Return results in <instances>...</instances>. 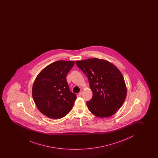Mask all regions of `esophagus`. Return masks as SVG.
Segmentation results:
<instances>
[{"label": "esophagus", "mask_w": 158, "mask_h": 158, "mask_svg": "<svg viewBox=\"0 0 158 158\" xmlns=\"http://www.w3.org/2000/svg\"><path fill=\"white\" fill-rule=\"evenodd\" d=\"M82 92H83V91H82V90H81V91H80V92H79V93L78 94V95H79V96H81L82 95Z\"/></svg>", "instance_id": "1"}]
</instances>
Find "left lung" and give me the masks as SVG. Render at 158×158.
I'll return each instance as SVG.
<instances>
[{
  "mask_svg": "<svg viewBox=\"0 0 158 158\" xmlns=\"http://www.w3.org/2000/svg\"><path fill=\"white\" fill-rule=\"evenodd\" d=\"M77 66L87 76L93 93L86 102L90 112L101 117L111 116L126 99L127 87L119 69L105 60L92 58L76 61Z\"/></svg>",
  "mask_w": 158,
  "mask_h": 158,
  "instance_id": "1",
  "label": "left lung"
}]
</instances>
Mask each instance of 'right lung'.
<instances>
[{
  "label": "right lung",
  "mask_w": 158,
  "mask_h": 158,
  "mask_svg": "<svg viewBox=\"0 0 158 158\" xmlns=\"http://www.w3.org/2000/svg\"><path fill=\"white\" fill-rule=\"evenodd\" d=\"M74 62L60 60L42 70L35 80L32 95L40 111L53 119L66 116L77 98L70 91L66 76Z\"/></svg>",
  "instance_id": "obj_1"
}]
</instances>
